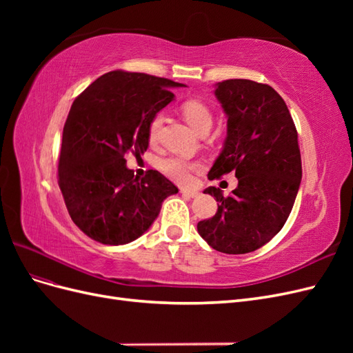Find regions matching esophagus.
Wrapping results in <instances>:
<instances>
[{
  "label": "esophagus",
  "mask_w": 353,
  "mask_h": 353,
  "mask_svg": "<svg viewBox=\"0 0 353 353\" xmlns=\"http://www.w3.org/2000/svg\"><path fill=\"white\" fill-rule=\"evenodd\" d=\"M181 193H183V196H187V197H196L199 194L196 190H188V188H183V190H181Z\"/></svg>",
  "instance_id": "34e87169"
}]
</instances>
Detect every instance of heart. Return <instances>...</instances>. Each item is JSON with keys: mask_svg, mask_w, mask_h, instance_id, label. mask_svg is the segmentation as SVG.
<instances>
[{"mask_svg": "<svg viewBox=\"0 0 353 353\" xmlns=\"http://www.w3.org/2000/svg\"><path fill=\"white\" fill-rule=\"evenodd\" d=\"M181 110H183L184 119L197 134L208 130V128L210 130L213 116L210 109L205 103L197 101V100H190L183 104ZM162 123H163V116L159 113L153 117L150 125H148V141H150V144L157 143L160 131H162ZM159 168L166 176L174 179L175 183L187 184L190 183L193 172L201 169V163L191 162V160H187L184 157L172 156V157H166L163 160H160Z\"/></svg>", "mask_w": 353, "mask_h": 353, "instance_id": "b5f03b06", "label": "heart"}]
</instances>
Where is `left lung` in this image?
Masks as SVG:
<instances>
[{"label":"left lung","instance_id":"left-lung-1","mask_svg":"<svg viewBox=\"0 0 353 353\" xmlns=\"http://www.w3.org/2000/svg\"><path fill=\"white\" fill-rule=\"evenodd\" d=\"M215 95L227 114V138L209 170L215 179L236 172L239 185L219 201L215 216L197 231L210 248L228 254L254 252L279 234L290 215L302 179L297 131L281 95L266 83L227 79Z\"/></svg>","mask_w":353,"mask_h":353}]
</instances>
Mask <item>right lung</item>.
<instances>
[{
	"label": "right lung",
	"mask_w": 353,
	"mask_h": 353,
	"mask_svg": "<svg viewBox=\"0 0 353 353\" xmlns=\"http://www.w3.org/2000/svg\"><path fill=\"white\" fill-rule=\"evenodd\" d=\"M185 87L145 73L114 70L73 101L63 128L59 185L72 221L95 241L121 245L141 237L178 188L150 169L138 181L126 153L143 154L148 125Z\"/></svg>",
	"instance_id": "right-lung-1"
}]
</instances>
